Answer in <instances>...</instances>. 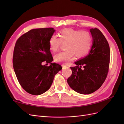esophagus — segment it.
I'll return each instance as SVG.
<instances>
[{
  "mask_svg": "<svg viewBox=\"0 0 124 124\" xmlns=\"http://www.w3.org/2000/svg\"><path fill=\"white\" fill-rule=\"evenodd\" d=\"M62 69H65L67 68V66L66 65H62Z\"/></svg>",
  "mask_w": 124,
  "mask_h": 124,
  "instance_id": "obj_1",
  "label": "esophagus"
}]
</instances>
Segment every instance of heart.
<instances>
[{
  "label": "heart",
  "mask_w": 124,
  "mask_h": 124,
  "mask_svg": "<svg viewBox=\"0 0 124 124\" xmlns=\"http://www.w3.org/2000/svg\"><path fill=\"white\" fill-rule=\"evenodd\" d=\"M59 38L53 36L49 40L50 49L57 51L62 43H65V50L55 56L57 62L67 63L72 59L74 54L81 58L87 55L91 48L92 37L88 31H78L72 28L63 29L58 33Z\"/></svg>",
  "instance_id": "heart-1"
}]
</instances>
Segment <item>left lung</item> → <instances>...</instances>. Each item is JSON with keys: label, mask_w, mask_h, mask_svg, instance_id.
<instances>
[{"label": "left lung", "mask_w": 124, "mask_h": 124, "mask_svg": "<svg viewBox=\"0 0 124 124\" xmlns=\"http://www.w3.org/2000/svg\"><path fill=\"white\" fill-rule=\"evenodd\" d=\"M93 44L89 54L70 67L72 74L67 79L70 87L81 94H90L103 84L109 69L110 50L103 33L97 28L90 29Z\"/></svg>", "instance_id": "left-lung-1"}]
</instances>
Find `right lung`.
<instances>
[{"label":"right lung","instance_id":"1","mask_svg":"<svg viewBox=\"0 0 124 124\" xmlns=\"http://www.w3.org/2000/svg\"><path fill=\"white\" fill-rule=\"evenodd\" d=\"M54 31L53 28L31 29L22 35L15 44L14 72L21 86L30 94L39 95L46 92L53 83L55 75L62 69L60 65L51 63L53 58L49 40ZM44 61L51 65H42Z\"/></svg>","mask_w":124,"mask_h":124}]
</instances>
